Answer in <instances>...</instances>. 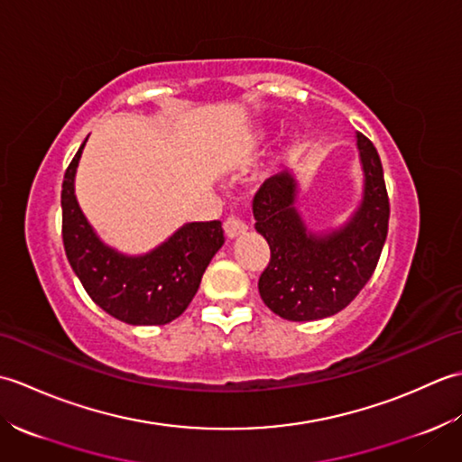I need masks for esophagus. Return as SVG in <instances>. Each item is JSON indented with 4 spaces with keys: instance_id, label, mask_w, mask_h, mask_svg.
I'll use <instances>...</instances> for the list:
<instances>
[{
    "instance_id": "esophagus-1",
    "label": "esophagus",
    "mask_w": 462,
    "mask_h": 462,
    "mask_svg": "<svg viewBox=\"0 0 462 462\" xmlns=\"http://www.w3.org/2000/svg\"><path fill=\"white\" fill-rule=\"evenodd\" d=\"M246 230H248V224L240 220L238 216L232 214L224 220V232L228 238H238V236H242V234H246Z\"/></svg>"
}]
</instances>
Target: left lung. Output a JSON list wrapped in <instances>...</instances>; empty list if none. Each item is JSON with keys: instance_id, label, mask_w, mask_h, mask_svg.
Returning <instances> with one entry per match:
<instances>
[{"instance_id": "obj_1", "label": "left lung", "mask_w": 462, "mask_h": 462, "mask_svg": "<svg viewBox=\"0 0 462 462\" xmlns=\"http://www.w3.org/2000/svg\"><path fill=\"white\" fill-rule=\"evenodd\" d=\"M363 199L337 230L316 234L296 208L298 180L273 174L254 196L256 230L268 240L270 263L258 290L280 318L311 321L329 318L356 300L377 268L389 226V196L377 149L357 133Z\"/></svg>"}]
</instances>
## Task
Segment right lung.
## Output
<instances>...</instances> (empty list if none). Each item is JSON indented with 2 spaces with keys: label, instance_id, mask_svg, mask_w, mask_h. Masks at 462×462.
<instances>
[{
  "label": "right lung",
  "instance_id": "right-lung-1",
  "mask_svg": "<svg viewBox=\"0 0 462 462\" xmlns=\"http://www.w3.org/2000/svg\"><path fill=\"white\" fill-rule=\"evenodd\" d=\"M67 166L61 208L67 260L89 298L109 316L131 326H164L189 308L204 270L222 248L220 220L189 222L161 246L126 256L97 236L75 196L83 146Z\"/></svg>",
  "mask_w": 462,
  "mask_h": 462
}]
</instances>
